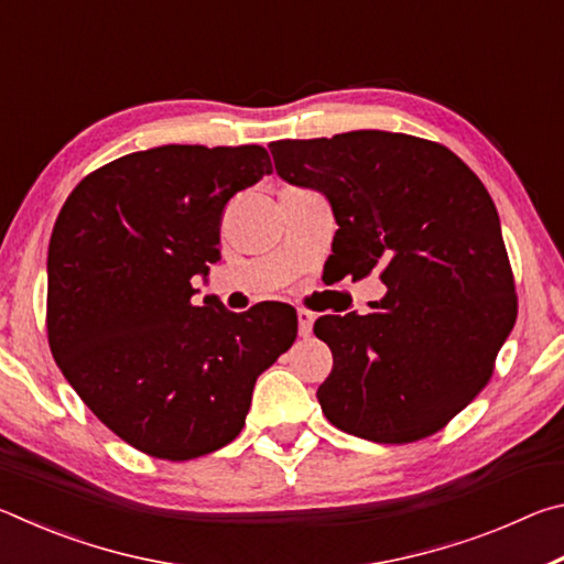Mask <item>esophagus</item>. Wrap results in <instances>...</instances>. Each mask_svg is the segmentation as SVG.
<instances>
[{"mask_svg": "<svg viewBox=\"0 0 564 564\" xmlns=\"http://www.w3.org/2000/svg\"><path fill=\"white\" fill-rule=\"evenodd\" d=\"M311 330H313V313L305 308H299V336L308 338Z\"/></svg>", "mask_w": 564, "mask_h": 564, "instance_id": "esophagus-1", "label": "esophagus"}]
</instances>
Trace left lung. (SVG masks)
<instances>
[{"label": "left lung", "instance_id": "obj_1", "mask_svg": "<svg viewBox=\"0 0 564 564\" xmlns=\"http://www.w3.org/2000/svg\"><path fill=\"white\" fill-rule=\"evenodd\" d=\"M275 174L321 191L343 275L380 271L370 313L321 316L333 370L318 403L373 443L441 431L488 386L518 318L512 269L488 188L435 141L390 131L273 141Z\"/></svg>", "mask_w": 564, "mask_h": 564}]
</instances>
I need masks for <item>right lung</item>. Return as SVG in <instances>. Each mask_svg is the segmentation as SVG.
<instances>
[{
    "mask_svg": "<svg viewBox=\"0 0 564 564\" xmlns=\"http://www.w3.org/2000/svg\"><path fill=\"white\" fill-rule=\"evenodd\" d=\"M263 174V147L169 144L82 178L46 261V333L64 378L111 433L164 460L241 433L256 378L291 348V305L231 313L194 275L221 259L226 204Z\"/></svg>",
    "mask_w": 564,
    "mask_h": 564,
    "instance_id": "right-lung-1",
    "label": "right lung"
}]
</instances>
